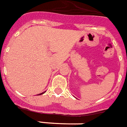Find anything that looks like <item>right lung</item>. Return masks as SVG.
<instances>
[{
    "instance_id": "obj_1",
    "label": "right lung",
    "mask_w": 127,
    "mask_h": 127,
    "mask_svg": "<svg viewBox=\"0 0 127 127\" xmlns=\"http://www.w3.org/2000/svg\"><path fill=\"white\" fill-rule=\"evenodd\" d=\"M44 92H42V93H41V94H39V95H41V94H43L44 93Z\"/></svg>"
}]
</instances>
